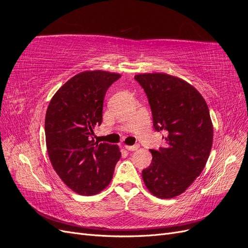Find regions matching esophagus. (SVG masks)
I'll list each match as a JSON object with an SVG mask.
<instances>
[{
	"label": "esophagus",
	"instance_id": "esophagus-1",
	"mask_svg": "<svg viewBox=\"0 0 248 248\" xmlns=\"http://www.w3.org/2000/svg\"><path fill=\"white\" fill-rule=\"evenodd\" d=\"M140 148L139 145H133V146H125V149L128 150V151H136Z\"/></svg>",
	"mask_w": 248,
	"mask_h": 248
}]
</instances>
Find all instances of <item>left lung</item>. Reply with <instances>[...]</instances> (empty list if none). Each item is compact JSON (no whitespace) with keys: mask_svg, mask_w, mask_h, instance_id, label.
I'll return each instance as SVG.
<instances>
[{"mask_svg":"<svg viewBox=\"0 0 248 248\" xmlns=\"http://www.w3.org/2000/svg\"><path fill=\"white\" fill-rule=\"evenodd\" d=\"M134 78L148 97L155 130L166 133L164 147L150 150L153 158L142 170V180L155 197L175 198L201 175L209 158L213 126L208 106L196 88L170 74Z\"/></svg>","mask_w":248,"mask_h":248,"instance_id":"1","label":"left lung"}]
</instances>
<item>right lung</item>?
<instances>
[{"label":"right lung","mask_w":248,"mask_h":248,"mask_svg":"<svg viewBox=\"0 0 248 248\" xmlns=\"http://www.w3.org/2000/svg\"><path fill=\"white\" fill-rule=\"evenodd\" d=\"M118 73L84 71L71 78L52 97L46 115L48 157L62 181L81 196H93L110 183L119 147L95 142L92 134L102 122L104 96Z\"/></svg>","instance_id":"right-lung-1"}]
</instances>
